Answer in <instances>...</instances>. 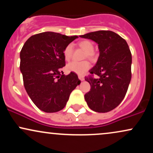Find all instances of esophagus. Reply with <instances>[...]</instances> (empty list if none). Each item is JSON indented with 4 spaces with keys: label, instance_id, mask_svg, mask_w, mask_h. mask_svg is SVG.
Listing matches in <instances>:
<instances>
[{
    "label": "esophagus",
    "instance_id": "1",
    "mask_svg": "<svg viewBox=\"0 0 153 153\" xmlns=\"http://www.w3.org/2000/svg\"><path fill=\"white\" fill-rule=\"evenodd\" d=\"M78 78L80 79V80H81V81H82V80H85V78H84V76H83V75H78Z\"/></svg>",
    "mask_w": 153,
    "mask_h": 153
}]
</instances>
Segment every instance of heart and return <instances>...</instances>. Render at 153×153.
Wrapping results in <instances>:
<instances>
[{
    "instance_id": "b5f03b06",
    "label": "heart",
    "mask_w": 153,
    "mask_h": 153,
    "mask_svg": "<svg viewBox=\"0 0 153 153\" xmlns=\"http://www.w3.org/2000/svg\"><path fill=\"white\" fill-rule=\"evenodd\" d=\"M79 47H81L82 50L85 51V53L84 54V57L94 60L96 58V54L94 51V44L91 42L89 40H83V41L80 42L78 43ZM64 57L66 60L71 59L73 55V46L71 45H68L65 48ZM91 68L90 62L88 60H83L81 62H78V61H72L67 65V70L69 72H73L77 74L82 75L85 73L87 71H88L89 68Z\"/></svg>"
}]
</instances>
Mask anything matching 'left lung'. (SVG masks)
<instances>
[{"label": "left lung", "mask_w": 153, "mask_h": 153, "mask_svg": "<svg viewBox=\"0 0 153 153\" xmlns=\"http://www.w3.org/2000/svg\"><path fill=\"white\" fill-rule=\"evenodd\" d=\"M99 45L97 62L85 77L91 90L85 99L91 109L99 113L113 110L125 96L131 78V54L127 42L111 31H97L80 35ZM96 74L97 78L93 75Z\"/></svg>", "instance_id": "1"}]
</instances>
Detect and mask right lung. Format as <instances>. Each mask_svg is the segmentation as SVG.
Returning a JSON list of instances; mask_svg holds the SVG:
<instances>
[{
  "instance_id": "add662e5",
  "label": "right lung",
  "mask_w": 153,
  "mask_h": 153,
  "mask_svg": "<svg viewBox=\"0 0 153 153\" xmlns=\"http://www.w3.org/2000/svg\"><path fill=\"white\" fill-rule=\"evenodd\" d=\"M78 36L47 31L31 36L20 52L24 85L33 103L47 113L62 110L71 92L80 83L71 72L65 75V48Z\"/></svg>"
}]
</instances>
